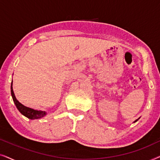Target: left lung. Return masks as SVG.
Returning <instances> with one entry per match:
<instances>
[{
	"mask_svg": "<svg viewBox=\"0 0 160 160\" xmlns=\"http://www.w3.org/2000/svg\"><path fill=\"white\" fill-rule=\"evenodd\" d=\"M137 121H138V119H137V120H135V121L134 122H137Z\"/></svg>",
	"mask_w": 160,
	"mask_h": 160,
	"instance_id": "1",
	"label": "left lung"
}]
</instances>
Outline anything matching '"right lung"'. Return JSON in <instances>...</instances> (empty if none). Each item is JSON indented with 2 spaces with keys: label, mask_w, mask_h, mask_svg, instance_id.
I'll return each instance as SVG.
<instances>
[{
  "label": "right lung",
  "mask_w": 160,
  "mask_h": 160,
  "mask_svg": "<svg viewBox=\"0 0 160 160\" xmlns=\"http://www.w3.org/2000/svg\"><path fill=\"white\" fill-rule=\"evenodd\" d=\"M11 93H12L13 100H14V102L15 106L17 107V108L18 109L19 111L22 113V114L28 118V119H41V118L43 117L46 114H47V112H46V111L34 110V109L28 108V107H26L24 106V105L20 103V102L17 100V98L14 95V91H13L12 83V85H11Z\"/></svg>",
  "instance_id": "right-lung-1"
}]
</instances>
